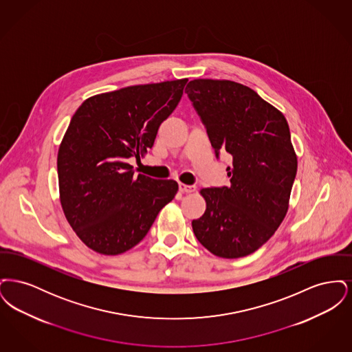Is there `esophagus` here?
<instances>
[{"label": "esophagus", "mask_w": 352, "mask_h": 352, "mask_svg": "<svg viewBox=\"0 0 352 352\" xmlns=\"http://www.w3.org/2000/svg\"><path fill=\"white\" fill-rule=\"evenodd\" d=\"M179 191L184 194H188L195 191V186H188V184H179Z\"/></svg>", "instance_id": "34e87169"}]
</instances>
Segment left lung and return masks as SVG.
Returning <instances> with one entry per match:
<instances>
[{"instance_id": "1", "label": "left lung", "mask_w": 352, "mask_h": 352, "mask_svg": "<svg viewBox=\"0 0 352 352\" xmlns=\"http://www.w3.org/2000/svg\"><path fill=\"white\" fill-rule=\"evenodd\" d=\"M214 151L232 155L231 184L201 188L206 211L192 220L201 245L223 258L248 256L283 223L297 174V154L284 115L250 87L195 79L184 91Z\"/></svg>"}]
</instances>
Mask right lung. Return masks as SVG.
Returning <instances> with one entry per match:
<instances>
[{
    "mask_svg": "<svg viewBox=\"0 0 352 352\" xmlns=\"http://www.w3.org/2000/svg\"><path fill=\"white\" fill-rule=\"evenodd\" d=\"M188 79L140 84L88 98L71 118L58 151L60 204L69 226L92 251L115 256L137 245L178 184L134 175L158 128Z\"/></svg>",
    "mask_w": 352,
    "mask_h": 352,
    "instance_id": "add662e5",
    "label": "right lung"
}]
</instances>
